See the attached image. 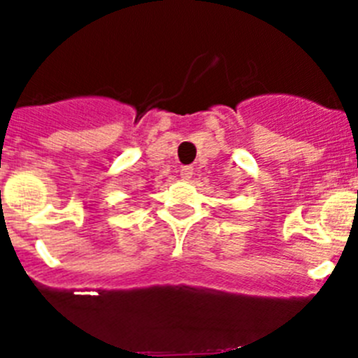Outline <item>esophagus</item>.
Returning a JSON list of instances; mask_svg holds the SVG:
<instances>
[{
  "instance_id": "1",
  "label": "esophagus",
  "mask_w": 358,
  "mask_h": 358,
  "mask_svg": "<svg viewBox=\"0 0 358 358\" xmlns=\"http://www.w3.org/2000/svg\"><path fill=\"white\" fill-rule=\"evenodd\" d=\"M192 176H194V169H192V166H182L181 169L182 179H185V181H188V179H192Z\"/></svg>"
}]
</instances>
